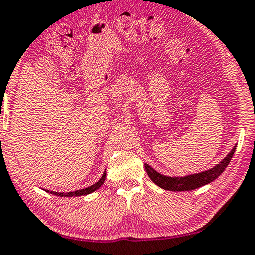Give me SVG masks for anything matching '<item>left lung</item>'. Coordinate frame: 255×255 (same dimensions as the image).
<instances>
[{"mask_svg": "<svg viewBox=\"0 0 255 255\" xmlns=\"http://www.w3.org/2000/svg\"><path fill=\"white\" fill-rule=\"evenodd\" d=\"M236 147L237 146H234L232 148V151H231L219 164L216 165V166L212 168H210V170L200 172V173L190 174V176L185 177H167L164 176V174H160L159 172H157L156 170H153V168L147 164H145V170H146L151 180L159 187L164 188V190L177 191V192H180V191H192L196 190V188L204 186V185L212 183L213 180H216L225 171L227 165L230 164L234 152H236Z\"/></svg>", "mask_w": 255, "mask_h": 255, "instance_id": "left-lung-1", "label": "left lung"}]
</instances>
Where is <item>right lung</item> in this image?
Instances as JSON below:
<instances>
[{
	"label": "right lung",
	"instance_id": "right-lung-1",
	"mask_svg": "<svg viewBox=\"0 0 255 255\" xmlns=\"http://www.w3.org/2000/svg\"><path fill=\"white\" fill-rule=\"evenodd\" d=\"M105 178H107V173H105V172H104L103 176H102V178L97 181V183H95L94 185H91V186H89V187L82 188V190L75 191V192H67V193H64V192H54V191H47V190H45V191H47V192H49V193H51V194H55V196H57V197H79V196H85V194H90L92 192H95L96 190H98V188L104 184Z\"/></svg>",
	"mask_w": 255,
	"mask_h": 255
}]
</instances>
